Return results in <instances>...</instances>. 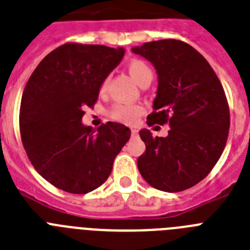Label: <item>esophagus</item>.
I'll return each instance as SVG.
<instances>
[{
  "mask_svg": "<svg viewBox=\"0 0 250 250\" xmlns=\"http://www.w3.org/2000/svg\"><path fill=\"white\" fill-rule=\"evenodd\" d=\"M130 131H131V136H138V130L136 129H131Z\"/></svg>",
  "mask_w": 250,
  "mask_h": 250,
  "instance_id": "1",
  "label": "esophagus"
}]
</instances>
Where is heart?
<instances>
[{
  "instance_id": "obj_1",
  "label": "heart",
  "mask_w": 250,
  "mask_h": 250,
  "mask_svg": "<svg viewBox=\"0 0 250 250\" xmlns=\"http://www.w3.org/2000/svg\"><path fill=\"white\" fill-rule=\"evenodd\" d=\"M127 69H129V73L131 74L134 80L139 83L140 86L146 84V83H150L153 80V69L151 67L146 63V61L143 59H131V61L127 63ZM108 80H104L101 83V87H100V91L102 93L107 89ZM144 112V108L140 104H114L107 110V116L110 117L111 120L117 121V123L121 124H134L138 119H139L140 115Z\"/></svg>"
}]
</instances>
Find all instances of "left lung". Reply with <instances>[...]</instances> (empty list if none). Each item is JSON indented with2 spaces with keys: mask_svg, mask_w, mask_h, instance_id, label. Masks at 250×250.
<instances>
[{
  "mask_svg": "<svg viewBox=\"0 0 250 250\" xmlns=\"http://www.w3.org/2000/svg\"><path fill=\"white\" fill-rule=\"evenodd\" d=\"M133 52L151 62L158 73L148 126H170L166 138L140 130L146 149L138 168L154 188L185 191L204 180L223 154L230 127L227 96L208 61L187 42L158 40Z\"/></svg>",
  "mask_w": 250,
  "mask_h": 250,
  "instance_id": "left-lung-1",
  "label": "left lung"
}]
</instances>
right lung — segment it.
<instances>
[{"instance_id": "add662e5", "label": "right lung", "mask_w": 250, "mask_h": 250, "mask_svg": "<svg viewBox=\"0 0 250 250\" xmlns=\"http://www.w3.org/2000/svg\"><path fill=\"white\" fill-rule=\"evenodd\" d=\"M123 48L67 42L49 53L30 76L20 104V134L29 161L57 188L82 195L107 180L130 138L123 124L84 126L101 83L124 57Z\"/></svg>"}]
</instances>
